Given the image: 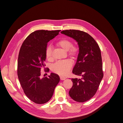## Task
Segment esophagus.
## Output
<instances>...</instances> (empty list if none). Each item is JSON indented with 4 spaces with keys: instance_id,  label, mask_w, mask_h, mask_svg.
<instances>
[{
    "instance_id": "obj_1",
    "label": "esophagus",
    "mask_w": 123,
    "mask_h": 123,
    "mask_svg": "<svg viewBox=\"0 0 123 123\" xmlns=\"http://www.w3.org/2000/svg\"><path fill=\"white\" fill-rule=\"evenodd\" d=\"M65 79H66V78L64 77H63V76H61L60 77V79L61 80H64Z\"/></svg>"
}]
</instances>
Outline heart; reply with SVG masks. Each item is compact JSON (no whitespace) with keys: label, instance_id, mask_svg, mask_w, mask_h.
<instances>
[{"label":"heart","instance_id":"obj_1","mask_svg":"<svg viewBox=\"0 0 123 123\" xmlns=\"http://www.w3.org/2000/svg\"><path fill=\"white\" fill-rule=\"evenodd\" d=\"M71 41L67 38H63L56 42V45L61 47L71 57L75 58L78 55L79 49L78 47L72 45ZM53 50L51 46L47 47L46 50V56L47 59H52ZM72 66V62L69 60H66L56 62L51 67V70L55 73L61 75H65L68 74Z\"/></svg>","mask_w":123,"mask_h":123}]
</instances>
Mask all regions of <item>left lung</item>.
Wrapping results in <instances>:
<instances>
[{
  "instance_id": "1",
  "label": "left lung",
  "mask_w": 123,
  "mask_h": 123,
  "mask_svg": "<svg viewBox=\"0 0 123 123\" xmlns=\"http://www.w3.org/2000/svg\"><path fill=\"white\" fill-rule=\"evenodd\" d=\"M61 33L76 40L79 54L72 73L81 78H72L70 97L79 102L90 99L96 94L103 77L100 50L98 45L87 33L79 30H65Z\"/></svg>"
}]
</instances>
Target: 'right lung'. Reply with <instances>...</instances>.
<instances>
[{"mask_svg":"<svg viewBox=\"0 0 123 123\" xmlns=\"http://www.w3.org/2000/svg\"><path fill=\"white\" fill-rule=\"evenodd\" d=\"M60 31H36L26 38L20 48L18 60V78L26 97L37 104L49 101L60 82L59 75L54 73L49 77L41 78L40 76L41 68L45 66L47 43Z\"/></svg>","mask_w":123,"mask_h":123,"instance_id":"1","label":"right lung"}]
</instances>
